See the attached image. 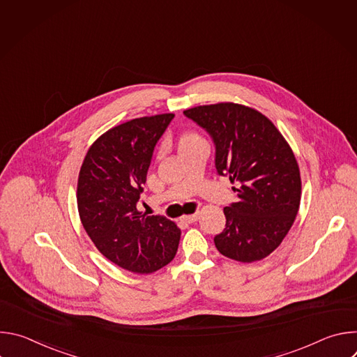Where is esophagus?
Here are the masks:
<instances>
[{
	"label": "esophagus",
	"instance_id": "obj_1",
	"mask_svg": "<svg viewBox=\"0 0 357 357\" xmlns=\"http://www.w3.org/2000/svg\"><path fill=\"white\" fill-rule=\"evenodd\" d=\"M197 219H199V213L196 212V213H193V215L183 216V218H182V222H185V223H195Z\"/></svg>",
	"mask_w": 357,
	"mask_h": 357
}]
</instances>
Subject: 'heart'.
I'll return each mask as SVG.
<instances>
[{
    "mask_svg": "<svg viewBox=\"0 0 357 357\" xmlns=\"http://www.w3.org/2000/svg\"><path fill=\"white\" fill-rule=\"evenodd\" d=\"M202 138L200 135H197L196 132H186L182 135L181 141H179V146H185V145H189V144H195V142H200Z\"/></svg>",
    "mask_w": 357,
    "mask_h": 357,
    "instance_id": "obj_1",
    "label": "heart"
}]
</instances>
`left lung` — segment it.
I'll use <instances>...</instances> for the list:
<instances>
[{"label": "left lung", "mask_w": 357, "mask_h": 357, "mask_svg": "<svg viewBox=\"0 0 357 357\" xmlns=\"http://www.w3.org/2000/svg\"><path fill=\"white\" fill-rule=\"evenodd\" d=\"M183 114L212 137L218 174L237 183L238 199L223 209L226 227L215 237L216 248L240 263L266 259L299 209L301 175L291 146L264 114L247 106L218 103Z\"/></svg>", "instance_id": "left-lung-1"}]
</instances>
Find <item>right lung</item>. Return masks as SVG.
Masks as SVG:
<instances>
[{"label": "right lung", "instance_id": "obj_1", "mask_svg": "<svg viewBox=\"0 0 357 357\" xmlns=\"http://www.w3.org/2000/svg\"><path fill=\"white\" fill-rule=\"evenodd\" d=\"M174 114L134 119L110 128L89 148L77 181L82 225L106 259L137 274L169 264L181 230L164 216H146L137 202L152 152Z\"/></svg>", "mask_w": 357, "mask_h": 357}]
</instances>
